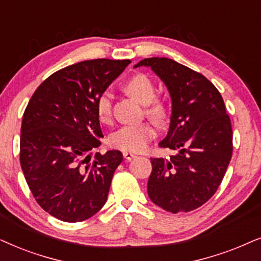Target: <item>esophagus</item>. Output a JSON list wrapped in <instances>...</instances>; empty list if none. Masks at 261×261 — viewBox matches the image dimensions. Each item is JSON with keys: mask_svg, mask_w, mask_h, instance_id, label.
Listing matches in <instances>:
<instances>
[{"mask_svg": "<svg viewBox=\"0 0 261 261\" xmlns=\"http://www.w3.org/2000/svg\"><path fill=\"white\" fill-rule=\"evenodd\" d=\"M123 156H124V159L127 160V161H131V160H133V159L137 158L136 155L133 154V152H130V151H124L123 152Z\"/></svg>", "mask_w": 261, "mask_h": 261, "instance_id": "34e87169", "label": "esophagus"}]
</instances>
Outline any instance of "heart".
I'll return each mask as SVG.
<instances>
[{"label":"heart","mask_w":261,"mask_h":261,"mask_svg":"<svg viewBox=\"0 0 261 261\" xmlns=\"http://www.w3.org/2000/svg\"><path fill=\"white\" fill-rule=\"evenodd\" d=\"M124 88L131 96L145 103V112L156 121L166 117V103L155 96V86L148 76L136 74L125 82ZM96 116L101 123H110L112 118V100L109 93H101L95 101ZM156 130L149 121L125 125L111 137V145L124 151L140 152L148 147L149 142L155 137Z\"/></svg>","instance_id":"b5f03b06"}]
</instances>
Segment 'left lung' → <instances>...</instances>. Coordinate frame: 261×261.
<instances>
[{
	"label": "left lung",
	"instance_id": "left-lung-1",
	"mask_svg": "<svg viewBox=\"0 0 261 261\" xmlns=\"http://www.w3.org/2000/svg\"><path fill=\"white\" fill-rule=\"evenodd\" d=\"M162 80L172 99L169 130L148 180L151 201L168 213H187L206 203L221 185L232 154V130L216 87L199 72L165 57L138 62Z\"/></svg>",
	"mask_w": 261,
	"mask_h": 261
}]
</instances>
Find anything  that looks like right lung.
<instances>
[{"label": "right lung", "mask_w": 261, "mask_h": 261, "mask_svg": "<svg viewBox=\"0 0 261 261\" xmlns=\"http://www.w3.org/2000/svg\"><path fill=\"white\" fill-rule=\"evenodd\" d=\"M131 63L92 60L56 71L38 87L22 117L20 163L33 197L64 222H81L105 205L119 150L96 152L103 137L95 101Z\"/></svg>", "instance_id": "obj_1"}]
</instances>
